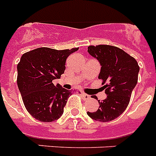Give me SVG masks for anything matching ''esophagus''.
Returning a JSON list of instances; mask_svg holds the SVG:
<instances>
[{
  "instance_id": "1",
  "label": "esophagus",
  "mask_w": 156,
  "mask_h": 156,
  "mask_svg": "<svg viewBox=\"0 0 156 156\" xmlns=\"http://www.w3.org/2000/svg\"><path fill=\"white\" fill-rule=\"evenodd\" d=\"M81 96H82L83 98L85 99H89L90 98V96L87 94H85V93H81Z\"/></svg>"
}]
</instances>
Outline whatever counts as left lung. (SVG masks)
Segmentation results:
<instances>
[{
	"mask_svg": "<svg viewBox=\"0 0 156 156\" xmlns=\"http://www.w3.org/2000/svg\"><path fill=\"white\" fill-rule=\"evenodd\" d=\"M88 52L101 66L99 79L103 80L107 98L99 101L96 112L88 116L99 122H109L123 113L136 85L140 67L134 57L119 48L110 45L88 47Z\"/></svg>",
	"mask_w": 156,
	"mask_h": 156,
	"instance_id": "left-lung-1",
	"label": "left lung"
}]
</instances>
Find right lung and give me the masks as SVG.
I'll list each match as a JSON object with an SVG mask.
<instances>
[{
  "label": "right lung",
  "instance_id": "right-lung-1",
  "mask_svg": "<svg viewBox=\"0 0 156 156\" xmlns=\"http://www.w3.org/2000/svg\"><path fill=\"white\" fill-rule=\"evenodd\" d=\"M77 50L39 48L22 55L17 85L27 111L35 119L49 122L62 115L71 91L54 85L52 80L64 73L66 58Z\"/></svg>",
  "mask_w": 156,
  "mask_h": 156
}]
</instances>
